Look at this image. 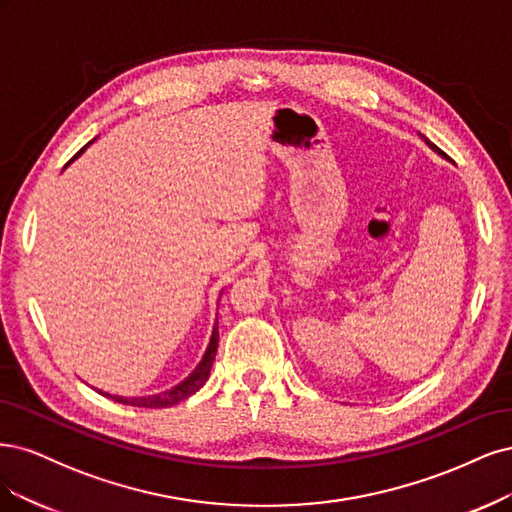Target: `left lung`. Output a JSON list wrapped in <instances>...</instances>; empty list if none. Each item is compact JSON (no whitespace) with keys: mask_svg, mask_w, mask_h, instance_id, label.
<instances>
[{"mask_svg":"<svg viewBox=\"0 0 512 512\" xmlns=\"http://www.w3.org/2000/svg\"><path fill=\"white\" fill-rule=\"evenodd\" d=\"M425 142H427V144H430V148H434V151H438V153H440V148H438V146H434V144H432L430 140H425ZM440 155H442V153H440Z\"/></svg>","mask_w":512,"mask_h":512,"instance_id":"8db88e82","label":"left lung"}]
</instances>
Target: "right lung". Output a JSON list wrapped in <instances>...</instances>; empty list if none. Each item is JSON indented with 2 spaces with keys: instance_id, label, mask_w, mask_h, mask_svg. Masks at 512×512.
<instances>
[{
  "instance_id": "right-lung-1",
  "label": "right lung",
  "mask_w": 512,
  "mask_h": 512,
  "mask_svg": "<svg viewBox=\"0 0 512 512\" xmlns=\"http://www.w3.org/2000/svg\"><path fill=\"white\" fill-rule=\"evenodd\" d=\"M93 142V140H91ZM89 142V144H91ZM87 144V146H89ZM85 146V148H87ZM85 148H80V151L74 155V159L85 151ZM72 159V161H74ZM217 346H219V321L214 323L212 327V336H210V342L206 346V353L202 357L200 364L195 366V370L185 378V381H180L178 385H174L172 389H166V391H159L155 395H142V398H123V395H110V393H104L100 391L102 395H106V398L119 402V404H127V406H138V408H168V406H174L178 402L187 400L189 395H193L195 391H200L208 376H210V368H212V361H214V355H217Z\"/></svg>"
}]
</instances>
